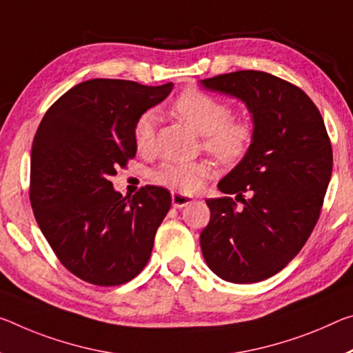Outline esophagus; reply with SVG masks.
<instances>
[{
	"mask_svg": "<svg viewBox=\"0 0 353 353\" xmlns=\"http://www.w3.org/2000/svg\"><path fill=\"white\" fill-rule=\"evenodd\" d=\"M192 203H194V199L192 196H187V194H182V193H172V205H174L176 209H182V207H185Z\"/></svg>",
	"mask_w": 353,
	"mask_h": 353,
	"instance_id": "obj_1",
	"label": "esophagus"
}]
</instances>
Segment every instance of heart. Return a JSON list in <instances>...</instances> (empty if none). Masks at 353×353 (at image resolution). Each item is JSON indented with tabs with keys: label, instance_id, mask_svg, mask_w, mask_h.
Instances as JSON below:
<instances>
[{
	"label": "heart",
	"instance_id": "obj_1",
	"mask_svg": "<svg viewBox=\"0 0 353 353\" xmlns=\"http://www.w3.org/2000/svg\"><path fill=\"white\" fill-rule=\"evenodd\" d=\"M172 111L193 130L205 135V149L221 163H237L253 146L254 122L232 117L231 105L203 89L188 88L182 91L172 102ZM154 130L155 114L152 111L139 114L132 130L138 152H149L154 144ZM212 176L214 166L209 161H165L154 171L152 179L159 185L192 194L201 192Z\"/></svg>",
	"mask_w": 353,
	"mask_h": 353
}]
</instances>
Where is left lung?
Here are the masks:
<instances>
[{"label":"left lung","mask_w":353,"mask_h":353,"mask_svg":"<svg viewBox=\"0 0 353 353\" xmlns=\"http://www.w3.org/2000/svg\"><path fill=\"white\" fill-rule=\"evenodd\" d=\"M201 83L243 100L256 125L250 152L218 183L225 196L205 201L210 221L201 250L225 281H262L283 270L310 239L332 177V143L321 111L292 83L261 70Z\"/></svg>","instance_id":"1"}]
</instances>
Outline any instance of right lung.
<instances>
[{"instance_id":"obj_1","label":"right lung","mask_w":353,"mask_h":353,"mask_svg":"<svg viewBox=\"0 0 353 353\" xmlns=\"http://www.w3.org/2000/svg\"><path fill=\"white\" fill-rule=\"evenodd\" d=\"M172 83L96 78L69 89L47 110L31 149L30 201L61 264L83 281L119 286L146 267L171 194L146 185L132 198L111 176L137 155L133 124Z\"/></svg>"}]
</instances>
